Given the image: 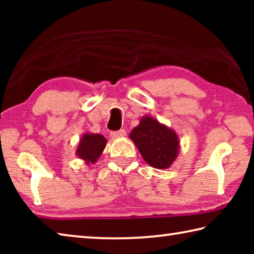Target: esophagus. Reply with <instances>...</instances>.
I'll return each mask as SVG.
<instances>
[{
    "label": "esophagus",
    "instance_id": "1",
    "mask_svg": "<svg viewBox=\"0 0 254 254\" xmlns=\"http://www.w3.org/2000/svg\"><path fill=\"white\" fill-rule=\"evenodd\" d=\"M126 134H127V132H126V130H120V131H117V132H112L111 133V136L112 137H114V139H118V137H123V136H126Z\"/></svg>",
    "mask_w": 254,
    "mask_h": 254
}]
</instances>
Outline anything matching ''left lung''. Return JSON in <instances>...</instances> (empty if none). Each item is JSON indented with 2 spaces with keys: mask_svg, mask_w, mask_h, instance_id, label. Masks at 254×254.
I'll return each mask as SVG.
<instances>
[{
  "mask_svg": "<svg viewBox=\"0 0 254 254\" xmlns=\"http://www.w3.org/2000/svg\"><path fill=\"white\" fill-rule=\"evenodd\" d=\"M128 137L136 145L144 161L153 168H169L178 157L180 141L177 133L149 115L140 119V123Z\"/></svg>",
  "mask_w": 254,
  "mask_h": 254,
  "instance_id": "1",
  "label": "left lung"
}]
</instances>
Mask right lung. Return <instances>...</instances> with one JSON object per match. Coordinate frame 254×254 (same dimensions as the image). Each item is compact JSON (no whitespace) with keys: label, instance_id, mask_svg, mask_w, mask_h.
Segmentation results:
<instances>
[{"label":"right lung","instance_id":"obj_1","mask_svg":"<svg viewBox=\"0 0 254 254\" xmlns=\"http://www.w3.org/2000/svg\"><path fill=\"white\" fill-rule=\"evenodd\" d=\"M106 143L107 140L104 135L85 132L77 145L76 156L81 159L86 165H94L102 156Z\"/></svg>","mask_w":254,"mask_h":254}]
</instances>
